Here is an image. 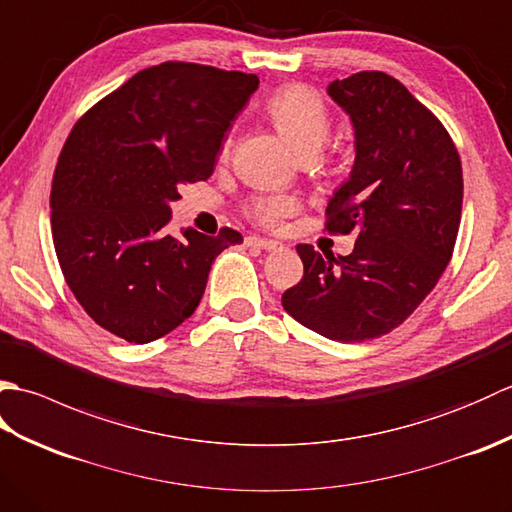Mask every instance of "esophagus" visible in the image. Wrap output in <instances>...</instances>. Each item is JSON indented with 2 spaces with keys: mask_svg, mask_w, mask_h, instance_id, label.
<instances>
[{
  "mask_svg": "<svg viewBox=\"0 0 512 512\" xmlns=\"http://www.w3.org/2000/svg\"><path fill=\"white\" fill-rule=\"evenodd\" d=\"M246 246L250 248H262V250H281L279 242H273V239H262V237H246Z\"/></svg>",
  "mask_w": 512,
  "mask_h": 512,
  "instance_id": "1",
  "label": "esophagus"
}]
</instances>
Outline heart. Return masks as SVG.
Here are the masks:
<instances>
[{
  "instance_id": "heart-1",
  "label": "heart",
  "mask_w": 512,
  "mask_h": 512,
  "mask_svg": "<svg viewBox=\"0 0 512 512\" xmlns=\"http://www.w3.org/2000/svg\"><path fill=\"white\" fill-rule=\"evenodd\" d=\"M266 114L299 156H314L330 136L332 118L328 105L308 85L290 83L270 94ZM228 147L231 140H224L222 156L228 154ZM297 209L299 204L292 195L264 193L248 204V217L262 228L275 231Z\"/></svg>"
}]
</instances>
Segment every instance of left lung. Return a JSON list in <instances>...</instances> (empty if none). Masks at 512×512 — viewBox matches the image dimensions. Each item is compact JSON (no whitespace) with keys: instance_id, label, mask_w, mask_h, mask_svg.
<instances>
[{"instance_id":"obj_1","label":"left lung","mask_w":512,"mask_h":512,"mask_svg":"<svg viewBox=\"0 0 512 512\" xmlns=\"http://www.w3.org/2000/svg\"><path fill=\"white\" fill-rule=\"evenodd\" d=\"M328 94L350 114L356 158L325 209V231L356 235L350 255L299 244L303 277L281 306L341 343L405 321L451 262L462 215V162L447 129L385 72H356Z\"/></svg>"}]
</instances>
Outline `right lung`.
<instances>
[{
    "instance_id": "right-lung-1",
    "label": "right lung",
    "mask_w": 512,
    "mask_h": 512,
    "mask_svg": "<svg viewBox=\"0 0 512 512\" xmlns=\"http://www.w3.org/2000/svg\"><path fill=\"white\" fill-rule=\"evenodd\" d=\"M255 74L165 61L85 112L65 140L50 191L63 277L83 310L129 343L176 330L198 308L211 264L242 235L169 233L184 184L209 180Z\"/></svg>"
}]
</instances>
